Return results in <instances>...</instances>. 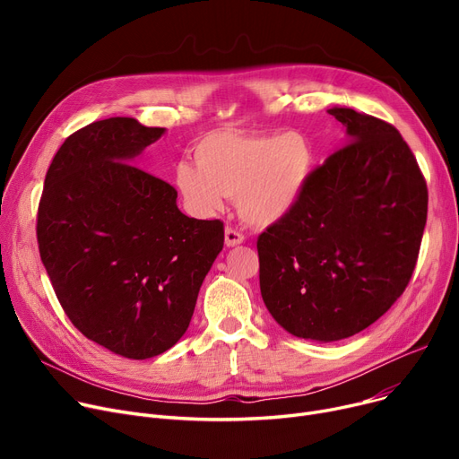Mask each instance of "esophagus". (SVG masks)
<instances>
[{"instance_id":"obj_1","label":"esophagus","mask_w":459,"mask_h":459,"mask_svg":"<svg viewBox=\"0 0 459 459\" xmlns=\"http://www.w3.org/2000/svg\"><path fill=\"white\" fill-rule=\"evenodd\" d=\"M244 234L242 232H238V230H234V229H227L225 230V246L227 247H234V246H239V244H244Z\"/></svg>"}]
</instances>
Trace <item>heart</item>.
<instances>
[{
    "label": "heart",
    "mask_w": 459,
    "mask_h": 459,
    "mask_svg": "<svg viewBox=\"0 0 459 459\" xmlns=\"http://www.w3.org/2000/svg\"><path fill=\"white\" fill-rule=\"evenodd\" d=\"M195 163L180 161L173 182L187 212L210 217L238 197L253 227H272L301 203L315 171V144L301 132L244 134L215 130L193 147Z\"/></svg>",
    "instance_id": "b5f03b06"
}]
</instances>
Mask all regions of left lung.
<instances>
[{
    "instance_id": "left-lung-1",
    "label": "left lung",
    "mask_w": 459,
    "mask_h": 459,
    "mask_svg": "<svg viewBox=\"0 0 459 459\" xmlns=\"http://www.w3.org/2000/svg\"><path fill=\"white\" fill-rule=\"evenodd\" d=\"M348 144L312 171L296 210L258 236L260 294L305 341L367 329L403 294L428 215V189L400 132L351 108L327 109Z\"/></svg>"
}]
</instances>
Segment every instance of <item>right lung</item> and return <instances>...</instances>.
Listing matches in <instances>:
<instances>
[{"instance_id":"add662e5","label":"right lung","mask_w":459,"mask_h":459,"mask_svg":"<svg viewBox=\"0 0 459 459\" xmlns=\"http://www.w3.org/2000/svg\"><path fill=\"white\" fill-rule=\"evenodd\" d=\"M165 128L111 117L66 137L46 173L39 253L70 322L128 359L173 348L223 249L220 220L184 215L177 189L134 165Z\"/></svg>"}]
</instances>
